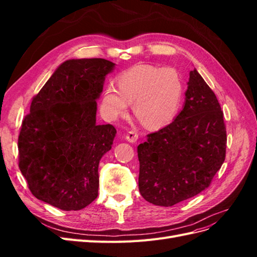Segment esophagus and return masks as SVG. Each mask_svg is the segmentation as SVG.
I'll use <instances>...</instances> for the list:
<instances>
[{
	"mask_svg": "<svg viewBox=\"0 0 257 257\" xmlns=\"http://www.w3.org/2000/svg\"><path fill=\"white\" fill-rule=\"evenodd\" d=\"M125 139L128 143H136L138 139V133L136 131H130L125 135Z\"/></svg>",
	"mask_w": 257,
	"mask_h": 257,
	"instance_id": "1",
	"label": "esophagus"
}]
</instances>
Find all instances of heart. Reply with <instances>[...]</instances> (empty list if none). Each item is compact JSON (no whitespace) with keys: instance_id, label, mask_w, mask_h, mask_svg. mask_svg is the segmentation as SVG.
<instances>
[{"instance_id":"heart-1","label":"heart","mask_w":257,"mask_h":257,"mask_svg":"<svg viewBox=\"0 0 257 257\" xmlns=\"http://www.w3.org/2000/svg\"><path fill=\"white\" fill-rule=\"evenodd\" d=\"M116 81L119 89L107 85L100 100L108 120L125 113L130 103L147 127H162L175 118L183 95L182 79L175 68L137 65L119 75Z\"/></svg>"}]
</instances>
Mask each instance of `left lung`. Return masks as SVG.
Wrapping results in <instances>:
<instances>
[{"instance_id":"obj_1","label":"left lung","mask_w":257,"mask_h":257,"mask_svg":"<svg viewBox=\"0 0 257 257\" xmlns=\"http://www.w3.org/2000/svg\"><path fill=\"white\" fill-rule=\"evenodd\" d=\"M137 147L138 188L149 203L172 207L207 189L224 163L226 128L213 91L194 68L182 110Z\"/></svg>"}]
</instances>
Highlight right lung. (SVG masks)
<instances>
[{
    "label": "right lung",
    "mask_w": 257,
    "mask_h": 257,
    "mask_svg": "<svg viewBox=\"0 0 257 257\" xmlns=\"http://www.w3.org/2000/svg\"><path fill=\"white\" fill-rule=\"evenodd\" d=\"M115 64L105 59L63 62L32 99L18 138L19 168L31 193L65 211L98 195V164L116 134L97 125V103Z\"/></svg>",
    "instance_id": "add662e5"
}]
</instances>
